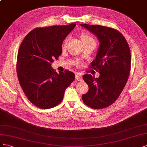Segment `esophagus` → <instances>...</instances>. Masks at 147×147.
<instances>
[{
  "mask_svg": "<svg viewBox=\"0 0 147 147\" xmlns=\"http://www.w3.org/2000/svg\"><path fill=\"white\" fill-rule=\"evenodd\" d=\"M76 79L78 81L82 80V74L80 73H78L76 74Z\"/></svg>",
  "mask_w": 147,
  "mask_h": 147,
  "instance_id": "obj_1",
  "label": "esophagus"
}]
</instances>
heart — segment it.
<instances>
[{
	"instance_id": "b5f03b06",
	"label": "heart",
	"mask_w": 147,
	"mask_h": 147,
	"mask_svg": "<svg viewBox=\"0 0 147 147\" xmlns=\"http://www.w3.org/2000/svg\"><path fill=\"white\" fill-rule=\"evenodd\" d=\"M81 37H82V39L83 41H84V40H90V41H94V42H95L94 39L93 38H92V36H90V35L87 34H86V33H84V34H82V36H81ZM68 39H66V40H65L63 46H65V45H66L67 42H68Z\"/></svg>"
}]
</instances>
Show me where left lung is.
Segmentation results:
<instances>
[{"label": "left lung", "instance_id": "8db88e82", "mask_svg": "<svg viewBox=\"0 0 147 147\" xmlns=\"http://www.w3.org/2000/svg\"><path fill=\"white\" fill-rule=\"evenodd\" d=\"M81 26L94 34L100 42L95 59L90 66L98 71L100 76L84 75L89 89L82 99L92 108H105L116 101L127 83L131 64L130 49L124 36L115 29L86 24Z\"/></svg>", "mask_w": 147, "mask_h": 147}]
</instances>
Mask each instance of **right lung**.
<instances>
[{"label":"right lung","instance_id":"1","mask_svg":"<svg viewBox=\"0 0 147 147\" xmlns=\"http://www.w3.org/2000/svg\"><path fill=\"white\" fill-rule=\"evenodd\" d=\"M75 26L76 23H72L36 28L20 46L16 61L19 82L28 99L41 109L58 105L74 80L73 72L57 73L51 65L61 55L63 41Z\"/></svg>","mask_w":147,"mask_h":147}]
</instances>
